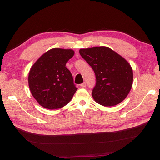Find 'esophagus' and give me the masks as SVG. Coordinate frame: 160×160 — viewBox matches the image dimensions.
Instances as JSON below:
<instances>
[{"instance_id":"34e87169","label":"esophagus","mask_w":160,"mask_h":160,"mask_svg":"<svg viewBox=\"0 0 160 160\" xmlns=\"http://www.w3.org/2000/svg\"><path fill=\"white\" fill-rule=\"evenodd\" d=\"M80 86H81V87L84 88V87H86L87 84H86V82H83V83H82V84H80Z\"/></svg>"}]
</instances>
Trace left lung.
<instances>
[{
    "mask_svg": "<svg viewBox=\"0 0 160 160\" xmlns=\"http://www.w3.org/2000/svg\"><path fill=\"white\" fill-rule=\"evenodd\" d=\"M80 54L94 71L96 78L92 96L105 107L120 104L130 92L132 69L123 57L107 47L80 49Z\"/></svg>",
    "mask_w": 160,
    "mask_h": 160,
    "instance_id": "8db88e82",
    "label": "left lung"
}]
</instances>
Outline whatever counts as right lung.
Masks as SVG:
<instances>
[{
  "label": "right lung",
  "instance_id": "1",
  "mask_svg": "<svg viewBox=\"0 0 160 160\" xmlns=\"http://www.w3.org/2000/svg\"><path fill=\"white\" fill-rule=\"evenodd\" d=\"M74 55L72 49L47 51L33 64L28 82L31 93L40 105L48 109L62 108L77 91L66 63Z\"/></svg>",
  "mask_w": 160,
  "mask_h": 160
}]
</instances>
